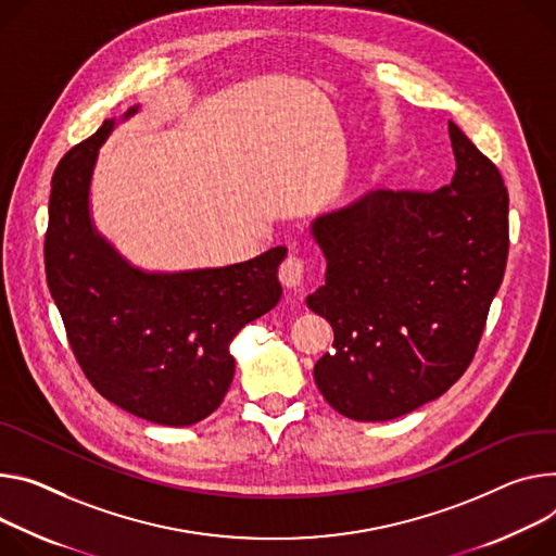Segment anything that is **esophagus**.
Returning a JSON list of instances; mask_svg holds the SVG:
<instances>
[{"label": "esophagus", "instance_id": "obj_1", "mask_svg": "<svg viewBox=\"0 0 556 556\" xmlns=\"http://www.w3.org/2000/svg\"><path fill=\"white\" fill-rule=\"evenodd\" d=\"M279 279L286 288H301L308 279V264L299 255H288L279 266Z\"/></svg>", "mask_w": 556, "mask_h": 556}]
</instances>
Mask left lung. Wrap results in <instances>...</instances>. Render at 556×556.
I'll use <instances>...</instances> for the list:
<instances>
[{
  "instance_id": "1",
  "label": "left lung",
  "mask_w": 556,
  "mask_h": 556,
  "mask_svg": "<svg viewBox=\"0 0 556 556\" xmlns=\"http://www.w3.org/2000/svg\"><path fill=\"white\" fill-rule=\"evenodd\" d=\"M447 132V186L368 192L313 226L328 270L308 308L334 330L315 381L348 419L388 421L457 383L506 273L503 177L452 122Z\"/></svg>"
}]
</instances>
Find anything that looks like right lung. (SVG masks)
Wrapping results in <instances>:
<instances>
[{
	"label": "right lung",
	"mask_w": 556,
	"mask_h": 556,
	"mask_svg": "<svg viewBox=\"0 0 556 556\" xmlns=\"http://www.w3.org/2000/svg\"><path fill=\"white\" fill-rule=\"evenodd\" d=\"M113 126L106 119L58 164L43 239L46 281L90 386L135 417L190 426L215 413L232 383V337L277 306L286 248L215 270L130 268L88 217L97 150Z\"/></svg>",
	"instance_id": "right-lung-1"
}]
</instances>
